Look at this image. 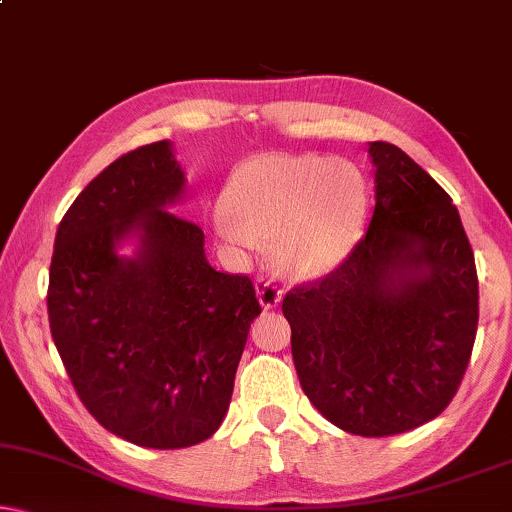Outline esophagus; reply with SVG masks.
Wrapping results in <instances>:
<instances>
[{
  "instance_id": "esophagus-1",
  "label": "esophagus",
  "mask_w": 512,
  "mask_h": 512,
  "mask_svg": "<svg viewBox=\"0 0 512 512\" xmlns=\"http://www.w3.org/2000/svg\"><path fill=\"white\" fill-rule=\"evenodd\" d=\"M257 288V297H260V304L264 309H274V306L281 304V297H283V290L278 288V285L271 281L267 276H260L255 283Z\"/></svg>"
}]
</instances>
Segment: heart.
<instances>
[{
    "mask_svg": "<svg viewBox=\"0 0 512 512\" xmlns=\"http://www.w3.org/2000/svg\"><path fill=\"white\" fill-rule=\"evenodd\" d=\"M365 215V182L349 161L323 154H260L229 177L217 229L241 248L274 238V260L297 278L344 260Z\"/></svg>",
    "mask_w": 512,
    "mask_h": 512,
    "instance_id": "obj_1",
    "label": "heart"
}]
</instances>
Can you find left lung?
I'll list each match as a JSON object with an SVG mask.
<instances>
[{
  "label": "left lung",
  "mask_w": 512,
  "mask_h": 512,
  "mask_svg": "<svg viewBox=\"0 0 512 512\" xmlns=\"http://www.w3.org/2000/svg\"><path fill=\"white\" fill-rule=\"evenodd\" d=\"M377 206L330 274L283 297L299 384L346 433L384 438L438 417L478 332V271L452 199L388 142L370 145Z\"/></svg>",
  "instance_id": "1"
}]
</instances>
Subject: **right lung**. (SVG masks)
Here are the masks:
<instances>
[{
    "label": "right lung",
    "instance_id": "obj_1",
    "mask_svg": "<svg viewBox=\"0 0 512 512\" xmlns=\"http://www.w3.org/2000/svg\"><path fill=\"white\" fill-rule=\"evenodd\" d=\"M182 187L166 140L109 163L60 220L46 295L81 403L109 433L152 449L192 447L220 428L262 313L250 278L210 267L203 229L166 210ZM131 233L139 255L119 258Z\"/></svg>",
    "mask_w": 512,
    "mask_h": 512
}]
</instances>
